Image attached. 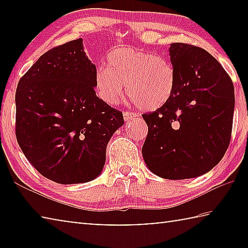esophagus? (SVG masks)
I'll list each match as a JSON object with an SVG mask.
<instances>
[{
  "instance_id": "esophagus-1",
  "label": "esophagus",
  "mask_w": 248,
  "mask_h": 248,
  "mask_svg": "<svg viewBox=\"0 0 248 248\" xmlns=\"http://www.w3.org/2000/svg\"><path fill=\"white\" fill-rule=\"evenodd\" d=\"M137 117H138L137 114H134V112H132V111H124V119L125 121H130L134 118H137Z\"/></svg>"
}]
</instances>
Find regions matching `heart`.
<instances>
[{
  "mask_svg": "<svg viewBox=\"0 0 248 248\" xmlns=\"http://www.w3.org/2000/svg\"><path fill=\"white\" fill-rule=\"evenodd\" d=\"M108 66L95 71L94 84L98 97L115 104L124 95L142 110H155L169 102L177 85L173 63L145 50L123 47L107 56Z\"/></svg>",
  "mask_w": 248,
  "mask_h": 248,
  "instance_id": "heart-1",
  "label": "heart"
}]
</instances>
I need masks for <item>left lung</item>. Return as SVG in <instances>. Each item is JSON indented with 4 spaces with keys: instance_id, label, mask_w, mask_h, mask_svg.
I'll return each instance as SVG.
<instances>
[{
    "instance_id": "obj_1",
    "label": "left lung",
    "mask_w": 248,
    "mask_h": 248,
    "mask_svg": "<svg viewBox=\"0 0 248 248\" xmlns=\"http://www.w3.org/2000/svg\"><path fill=\"white\" fill-rule=\"evenodd\" d=\"M177 85L169 102L142 115L148 136L142 155L149 170L166 179H186L212 170L228 150L234 86L215 57L196 46L170 47Z\"/></svg>"
}]
</instances>
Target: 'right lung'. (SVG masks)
Here are the masks:
<instances>
[{
  "mask_svg": "<svg viewBox=\"0 0 248 248\" xmlns=\"http://www.w3.org/2000/svg\"><path fill=\"white\" fill-rule=\"evenodd\" d=\"M82 38L48 50L16 89V139L31 164L52 182L97 177L124 115L96 96V66Z\"/></svg>",
  "mask_w": 248,
  "mask_h": 248,
  "instance_id": "obj_1",
  "label": "right lung"
}]
</instances>
